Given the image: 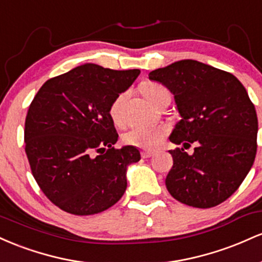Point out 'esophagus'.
<instances>
[{
  "label": "esophagus",
  "mask_w": 262,
  "mask_h": 262,
  "mask_svg": "<svg viewBox=\"0 0 262 262\" xmlns=\"http://www.w3.org/2000/svg\"><path fill=\"white\" fill-rule=\"evenodd\" d=\"M152 155H154V152H152V151H148V150H144V151H141V158H143V159L151 158Z\"/></svg>",
  "instance_id": "1"
}]
</instances>
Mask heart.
Masks as SVG:
<instances>
[{
  "mask_svg": "<svg viewBox=\"0 0 262 262\" xmlns=\"http://www.w3.org/2000/svg\"><path fill=\"white\" fill-rule=\"evenodd\" d=\"M141 91L150 103L158 106L166 98H171L169 90L166 87L159 85V83L148 82L141 86ZM128 93L122 92L112 101L110 106V116L114 122V124H123V106L127 100ZM167 128L164 125L159 127H133L129 129L127 133L123 135V141L127 145L135 146V148L144 150H155L165 139L167 135Z\"/></svg>",
  "mask_w": 262,
  "mask_h": 262,
  "instance_id": "b5f03b06",
  "label": "heart"
}]
</instances>
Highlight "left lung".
<instances>
[{
	"instance_id": "8db88e82",
	"label": "left lung",
	"mask_w": 262,
	"mask_h": 262,
	"mask_svg": "<svg viewBox=\"0 0 262 262\" xmlns=\"http://www.w3.org/2000/svg\"><path fill=\"white\" fill-rule=\"evenodd\" d=\"M175 96L182 119L170 140L196 145L188 156L170 150L172 169L167 191L196 208H210L239 188L254 164L257 149V116L243 83L234 75L196 60H181L149 74Z\"/></svg>"
}]
</instances>
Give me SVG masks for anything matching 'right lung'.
<instances>
[{
	"instance_id": "obj_1",
	"label": "right lung",
	"mask_w": 262,
	"mask_h": 262,
	"mask_svg": "<svg viewBox=\"0 0 262 262\" xmlns=\"http://www.w3.org/2000/svg\"><path fill=\"white\" fill-rule=\"evenodd\" d=\"M139 74L85 64L48 80L33 98L26 154L38 186L60 209L96 214L124 194L127 166L140 160V152L113 146L118 133L110 106Z\"/></svg>"
}]
</instances>
